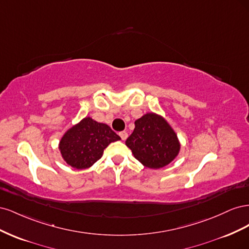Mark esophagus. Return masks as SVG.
<instances>
[{
	"label": "esophagus",
	"instance_id": "esophagus-1",
	"mask_svg": "<svg viewBox=\"0 0 249 249\" xmlns=\"http://www.w3.org/2000/svg\"><path fill=\"white\" fill-rule=\"evenodd\" d=\"M119 136H120V138H122L123 140H125V139L127 138V133H126L125 131L120 132V133H119Z\"/></svg>",
	"mask_w": 249,
	"mask_h": 249
}]
</instances>
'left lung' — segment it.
Here are the masks:
<instances>
[{
  "mask_svg": "<svg viewBox=\"0 0 249 249\" xmlns=\"http://www.w3.org/2000/svg\"><path fill=\"white\" fill-rule=\"evenodd\" d=\"M125 145L140 163L152 169L166 166L176 159L180 148L176 132L156 113H146L135 122Z\"/></svg>",
  "mask_w": 249,
  "mask_h": 249,
  "instance_id": "8db88e82",
  "label": "left lung"
}]
</instances>
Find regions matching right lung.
<instances>
[{"label":"right lung","mask_w":249,"mask_h":249,"mask_svg":"<svg viewBox=\"0 0 249 249\" xmlns=\"http://www.w3.org/2000/svg\"><path fill=\"white\" fill-rule=\"evenodd\" d=\"M117 140L120 137L108 124L85 117L65 132L59 149L63 160L71 167L86 169L101 159L111 142Z\"/></svg>","instance_id":"right-lung-1"}]
</instances>
